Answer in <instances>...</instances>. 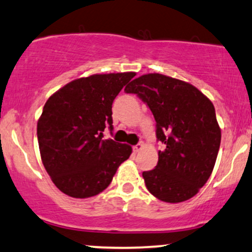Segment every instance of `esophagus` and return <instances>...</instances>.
<instances>
[{
	"label": "esophagus",
	"instance_id": "esophagus-1",
	"mask_svg": "<svg viewBox=\"0 0 252 252\" xmlns=\"http://www.w3.org/2000/svg\"><path fill=\"white\" fill-rule=\"evenodd\" d=\"M141 149H143V144H137L135 146H133V152L138 153Z\"/></svg>",
	"mask_w": 252,
	"mask_h": 252
}]
</instances>
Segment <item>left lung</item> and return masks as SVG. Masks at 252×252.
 I'll return each instance as SVG.
<instances>
[{"mask_svg":"<svg viewBox=\"0 0 252 252\" xmlns=\"http://www.w3.org/2000/svg\"><path fill=\"white\" fill-rule=\"evenodd\" d=\"M125 92L149 106L157 139L164 144L156 168L143 172L147 190L166 203L190 199L208 182L220 151L212 102L194 86L158 73L134 79Z\"/></svg>","mask_w":252,"mask_h":252,"instance_id":"left-lung-1","label":"left lung"}]
</instances>
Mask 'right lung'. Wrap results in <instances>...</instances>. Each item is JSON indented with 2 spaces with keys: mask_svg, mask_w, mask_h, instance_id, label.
Instances as JSON below:
<instances>
[{
  "mask_svg": "<svg viewBox=\"0 0 252 252\" xmlns=\"http://www.w3.org/2000/svg\"><path fill=\"white\" fill-rule=\"evenodd\" d=\"M135 73L94 74L69 82L44 103L37 121L41 159L56 188L73 198L99 194L132 147L103 139L112 103Z\"/></svg>",
  "mask_w": 252,
  "mask_h": 252,
  "instance_id": "add662e5",
  "label": "right lung"
}]
</instances>
